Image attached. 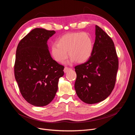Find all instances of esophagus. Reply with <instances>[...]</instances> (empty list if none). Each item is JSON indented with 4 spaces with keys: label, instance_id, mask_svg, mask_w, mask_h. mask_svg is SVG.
Segmentation results:
<instances>
[{
    "label": "esophagus",
    "instance_id": "1",
    "mask_svg": "<svg viewBox=\"0 0 135 135\" xmlns=\"http://www.w3.org/2000/svg\"><path fill=\"white\" fill-rule=\"evenodd\" d=\"M70 68H68V67H65V68H64V73H67L68 71H69L70 70Z\"/></svg>",
    "mask_w": 135,
    "mask_h": 135
}]
</instances>
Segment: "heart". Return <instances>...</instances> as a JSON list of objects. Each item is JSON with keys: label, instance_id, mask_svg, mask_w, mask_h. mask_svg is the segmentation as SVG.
Segmentation results:
<instances>
[{"label": "heart", "instance_id": "b5f03b06", "mask_svg": "<svg viewBox=\"0 0 135 135\" xmlns=\"http://www.w3.org/2000/svg\"><path fill=\"white\" fill-rule=\"evenodd\" d=\"M93 43L91 36L86 32H76L68 33L60 38L57 43H52L51 53L52 57L60 63H64L71 57L70 62L83 63L90 57Z\"/></svg>", "mask_w": 135, "mask_h": 135}]
</instances>
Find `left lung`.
<instances>
[{
    "label": "left lung",
    "mask_w": 135,
    "mask_h": 135,
    "mask_svg": "<svg viewBox=\"0 0 135 135\" xmlns=\"http://www.w3.org/2000/svg\"><path fill=\"white\" fill-rule=\"evenodd\" d=\"M93 51L86 62L75 67L76 95L84 103L93 104L104 100L115 86L118 59L112 38L96 25Z\"/></svg>",
    "instance_id": "8db88e82"
}]
</instances>
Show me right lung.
<instances>
[{
	"instance_id": "right-lung-1",
	"label": "right lung",
	"mask_w": 135,
	"mask_h": 135,
	"mask_svg": "<svg viewBox=\"0 0 135 135\" xmlns=\"http://www.w3.org/2000/svg\"><path fill=\"white\" fill-rule=\"evenodd\" d=\"M54 30L35 28L21 40L16 50L15 76L22 97L35 107L54 99L64 66L51 57L47 41Z\"/></svg>"
}]
</instances>
